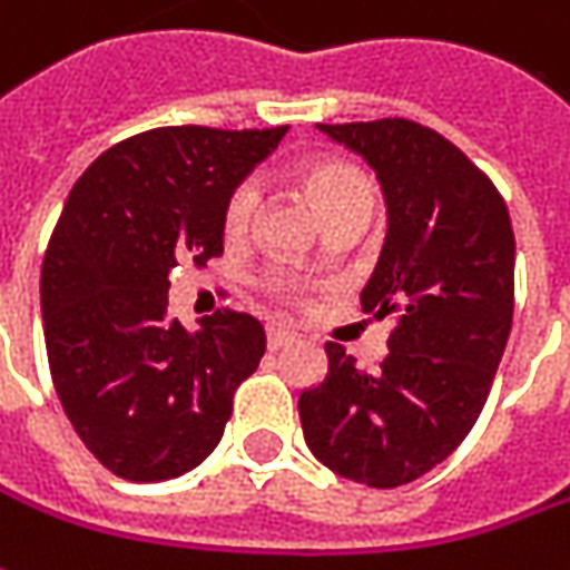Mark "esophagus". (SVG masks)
<instances>
[{
	"label": "esophagus",
	"instance_id": "esophagus-1",
	"mask_svg": "<svg viewBox=\"0 0 570 570\" xmlns=\"http://www.w3.org/2000/svg\"><path fill=\"white\" fill-rule=\"evenodd\" d=\"M293 341H296V334L286 332V328H277V325L267 328V347H271V351H284Z\"/></svg>",
	"mask_w": 570,
	"mask_h": 570
}]
</instances>
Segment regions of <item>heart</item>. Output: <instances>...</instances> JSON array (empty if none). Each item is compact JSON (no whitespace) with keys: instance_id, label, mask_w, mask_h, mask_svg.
Here are the masks:
<instances>
[{"instance_id":"obj_1","label":"heart","mask_w":570,"mask_h":570,"mask_svg":"<svg viewBox=\"0 0 570 570\" xmlns=\"http://www.w3.org/2000/svg\"><path fill=\"white\" fill-rule=\"evenodd\" d=\"M296 185L303 187V194L309 197V204L318 210L322 219H332L334 213L347 210L370 213V207H373V185L351 161H312V165H303L296 171ZM258 210L261 187L252 178L238 181L229 190L223 213H219V226H223L226 242H245L252 236ZM258 284L267 296H274L281 303H303L306 293H309V284L303 277L289 274V271H267V274H261Z\"/></svg>"}]
</instances>
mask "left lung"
I'll return each instance as SVG.
<instances>
[{
  "instance_id": "1",
  "label": "left lung",
  "mask_w": 570,
  "mask_h": 570,
  "mask_svg": "<svg viewBox=\"0 0 570 570\" xmlns=\"http://www.w3.org/2000/svg\"><path fill=\"white\" fill-rule=\"evenodd\" d=\"M318 130L383 181L389 236L360 303L395 325L376 373L328 341V376L299 395V421L334 475L399 488L450 456L488 402L513 322V226L482 168L417 120Z\"/></svg>"
}]
</instances>
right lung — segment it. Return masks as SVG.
<instances>
[{
  "label": "right lung",
  "mask_w": 570,
  "mask_h": 570,
  "mask_svg": "<svg viewBox=\"0 0 570 570\" xmlns=\"http://www.w3.org/2000/svg\"><path fill=\"white\" fill-rule=\"evenodd\" d=\"M284 134L156 127L101 153L69 190L40 267L43 341L69 424L117 479L200 465L258 370V318L226 306L187 332L168 318V274L223 255L229 190Z\"/></svg>",
  "instance_id": "add662e5"
}]
</instances>
